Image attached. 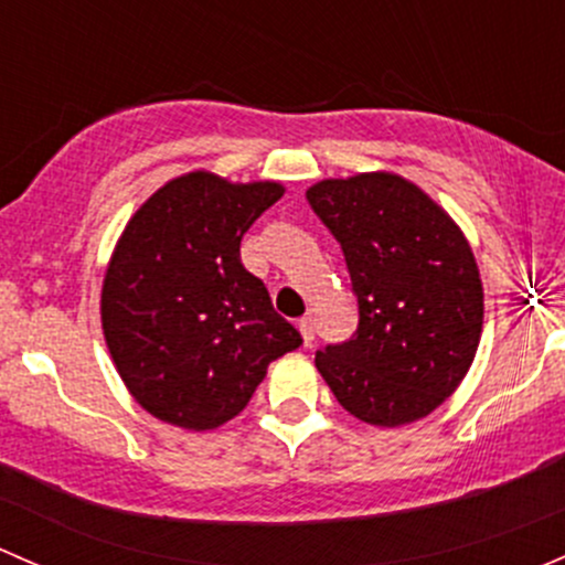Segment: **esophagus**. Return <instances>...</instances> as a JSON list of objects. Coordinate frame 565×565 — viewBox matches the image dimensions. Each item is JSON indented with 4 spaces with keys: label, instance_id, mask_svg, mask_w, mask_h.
<instances>
[{
    "label": "esophagus",
    "instance_id": "1",
    "mask_svg": "<svg viewBox=\"0 0 565 565\" xmlns=\"http://www.w3.org/2000/svg\"><path fill=\"white\" fill-rule=\"evenodd\" d=\"M299 331L301 337H305V345H312V340H316V326H312V318H301L299 321Z\"/></svg>",
    "mask_w": 565,
    "mask_h": 565
}]
</instances>
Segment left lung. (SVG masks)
<instances>
[{"label":"left lung","instance_id":"obj_1","mask_svg":"<svg viewBox=\"0 0 565 565\" xmlns=\"http://www.w3.org/2000/svg\"><path fill=\"white\" fill-rule=\"evenodd\" d=\"M312 212L340 242L359 326L316 353L348 413L375 427L424 418L455 394L484 323V290L455 220L397 173L323 179Z\"/></svg>","mask_w":565,"mask_h":565}]
</instances>
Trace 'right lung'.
Masks as SVG:
<instances>
[{
  "label": "right lung",
  "mask_w": 565,
  "mask_h": 565,
  "mask_svg": "<svg viewBox=\"0 0 565 565\" xmlns=\"http://www.w3.org/2000/svg\"><path fill=\"white\" fill-rule=\"evenodd\" d=\"M277 182L231 184L193 171L138 209L103 280V334L136 403L160 422L214 429L239 416L266 367L301 345L242 266L249 225Z\"/></svg>",
  "instance_id": "add662e5"
}]
</instances>
